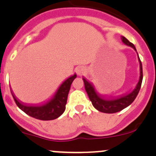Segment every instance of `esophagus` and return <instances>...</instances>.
I'll list each match as a JSON object with an SVG mask.
<instances>
[{
  "instance_id": "obj_1",
  "label": "esophagus",
  "mask_w": 156,
  "mask_h": 156,
  "mask_svg": "<svg viewBox=\"0 0 156 156\" xmlns=\"http://www.w3.org/2000/svg\"><path fill=\"white\" fill-rule=\"evenodd\" d=\"M76 72L77 74H78V75L81 76V75H84V72H85V69H84V68H83V67H78V68L76 69Z\"/></svg>"
}]
</instances>
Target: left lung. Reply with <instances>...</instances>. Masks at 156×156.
<instances>
[{
    "label": "left lung",
    "mask_w": 156,
    "mask_h": 156,
    "mask_svg": "<svg viewBox=\"0 0 156 156\" xmlns=\"http://www.w3.org/2000/svg\"><path fill=\"white\" fill-rule=\"evenodd\" d=\"M122 41L125 45L130 47L136 52V48L132 43H130L126 37L122 36ZM138 57V61L140 63V77L139 81L136 84V87L132 91L128 94H123L119 96H104L99 94L96 90L95 86L92 82L89 81L85 78H82L84 83V88L87 92L88 97L92 103L94 107L98 111L104 113H115L118 112L122 111L130 106L133 100L136 99L140 89L141 84L143 81V67L141 61L140 59L139 55L136 52Z\"/></svg>",
    "instance_id": "left-lung-1"
}]
</instances>
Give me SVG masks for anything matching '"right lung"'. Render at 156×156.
<instances>
[{"instance_id":"add662e5","label":"right lung","mask_w":156,"mask_h":156,"mask_svg":"<svg viewBox=\"0 0 156 156\" xmlns=\"http://www.w3.org/2000/svg\"><path fill=\"white\" fill-rule=\"evenodd\" d=\"M76 77V74L69 77L60 84L53 97L41 105L26 104L16 98L11 87L10 91L17 106L28 115L42 121L53 120L62 115L66 110L71 84Z\"/></svg>"}]
</instances>
